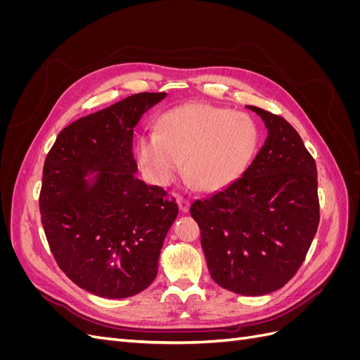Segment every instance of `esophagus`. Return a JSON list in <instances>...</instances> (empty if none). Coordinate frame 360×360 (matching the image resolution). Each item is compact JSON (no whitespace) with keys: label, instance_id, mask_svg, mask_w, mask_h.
I'll list each match as a JSON object with an SVG mask.
<instances>
[{"label":"esophagus","instance_id":"esophagus-1","mask_svg":"<svg viewBox=\"0 0 360 360\" xmlns=\"http://www.w3.org/2000/svg\"><path fill=\"white\" fill-rule=\"evenodd\" d=\"M177 204H179V209H180L181 213H188L189 212V200L188 198L177 197Z\"/></svg>","mask_w":360,"mask_h":360}]
</instances>
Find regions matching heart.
I'll use <instances>...</instances> for the list:
<instances>
[{"label": "heart", "mask_w": 360, "mask_h": 360, "mask_svg": "<svg viewBox=\"0 0 360 360\" xmlns=\"http://www.w3.org/2000/svg\"><path fill=\"white\" fill-rule=\"evenodd\" d=\"M261 141L252 117L209 103L172 108L159 132L139 136L136 158L146 177L167 186L181 169L204 192L230 186L252 163Z\"/></svg>", "instance_id": "b5f03b06"}]
</instances>
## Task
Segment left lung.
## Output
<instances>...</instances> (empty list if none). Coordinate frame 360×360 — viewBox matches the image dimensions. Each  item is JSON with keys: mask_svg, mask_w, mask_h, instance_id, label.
Masks as SVG:
<instances>
[{"mask_svg": "<svg viewBox=\"0 0 360 360\" xmlns=\"http://www.w3.org/2000/svg\"><path fill=\"white\" fill-rule=\"evenodd\" d=\"M248 108L267 129L263 148L240 179L193 201L191 214L216 284L264 296L296 275L317 233V165L284 118Z\"/></svg>", "mask_w": 360, "mask_h": 360, "instance_id": "left-lung-1", "label": "left lung"}]
</instances>
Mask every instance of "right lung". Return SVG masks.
I'll list each match as a JSON object with an SVG mask.
<instances>
[{
  "instance_id": "obj_1",
  "label": "right lung",
  "mask_w": 360,
  "mask_h": 360,
  "mask_svg": "<svg viewBox=\"0 0 360 360\" xmlns=\"http://www.w3.org/2000/svg\"><path fill=\"white\" fill-rule=\"evenodd\" d=\"M167 93H139L64 127L46 156L40 214L51 252L76 285L124 299L156 279L179 207L136 179L134 130Z\"/></svg>"
}]
</instances>
